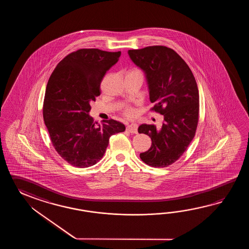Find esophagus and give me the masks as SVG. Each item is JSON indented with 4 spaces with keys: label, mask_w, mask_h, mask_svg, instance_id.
Instances as JSON below:
<instances>
[{
    "label": "esophagus",
    "mask_w": 249,
    "mask_h": 249,
    "mask_svg": "<svg viewBox=\"0 0 249 249\" xmlns=\"http://www.w3.org/2000/svg\"><path fill=\"white\" fill-rule=\"evenodd\" d=\"M126 130L131 133H138L137 124H130L126 126Z\"/></svg>",
    "instance_id": "esophagus-1"
}]
</instances>
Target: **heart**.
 <instances>
[{
    "instance_id": "heart-1",
    "label": "heart",
    "mask_w": 249,
    "mask_h": 249,
    "mask_svg": "<svg viewBox=\"0 0 249 249\" xmlns=\"http://www.w3.org/2000/svg\"><path fill=\"white\" fill-rule=\"evenodd\" d=\"M134 114H135V112L132 107H126L124 111V115L126 117H130V118L134 117Z\"/></svg>"
}]
</instances>
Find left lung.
<instances>
[{"label":"left lung","mask_w":249,"mask_h":249,"mask_svg":"<svg viewBox=\"0 0 249 249\" xmlns=\"http://www.w3.org/2000/svg\"><path fill=\"white\" fill-rule=\"evenodd\" d=\"M129 57L142 70L152 110L164 116L161 129L143 124L138 132L151 139V147L140 154L152 167H166L180 159L195 136L199 95L191 69L180 55L165 46L129 50Z\"/></svg>","instance_id":"8db88e82"}]
</instances>
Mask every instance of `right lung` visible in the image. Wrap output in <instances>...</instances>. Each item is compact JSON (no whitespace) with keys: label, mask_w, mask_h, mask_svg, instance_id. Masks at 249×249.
Here are the masks:
<instances>
[{"label":"right lung","mask_w":249,"mask_h":249,"mask_svg":"<svg viewBox=\"0 0 249 249\" xmlns=\"http://www.w3.org/2000/svg\"><path fill=\"white\" fill-rule=\"evenodd\" d=\"M120 56L121 52L81 49L65 57L48 81L44 123L53 147L73 166L97 164L110 136L125 130L122 123L110 119L100 125L89 116L90 101L101 94V81Z\"/></svg>","instance_id":"1"}]
</instances>
